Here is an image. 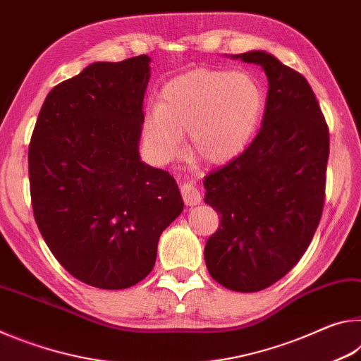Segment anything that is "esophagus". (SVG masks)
<instances>
[{
  "label": "esophagus",
  "mask_w": 361,
  "mask_h": 361,
  "mask_svg": "<svg viewBox=\"0 0 361 361\" xmlns=\"http://www.w3.org/2000/svg\"><path fill=\"white\" fill-rule=\"evenodd\" d=\"M181 195L185 199L186 205H197L202 202V195H200L199 188L195 186V183L188 181L181 185Z\"/></svg>",
  "instance_id": "1"
}]
</instances>
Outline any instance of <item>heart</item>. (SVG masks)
<instances>
[{
  "label": "heart",
  "instance_id": "obj_1",
  "mask_svg": "<svg viewBox=\"0 0 361 361\" xmlns=\"http://www.w3.org/2000/svg\"><path fill=\"white\" fill-rule=\"evenodd\" d=\"M266 94L256 78L226 70H194L164 85L159 105L146 108L143 137L152 156L169 162L189 132L192 154L226 164L252 142L264 113Z\"/></svg>",
  "mask_w": 361,
  "mask_h": 361
}]
</instances>
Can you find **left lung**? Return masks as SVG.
Segmentation results:
<instances>
[{"mask_svg": "<svg viewBox=\"0 0 361 361\" xmlns=\"http://www.w3.org/2000/svg\"><path fill=\"white\" fill-rule=\"evenodd\" d=\"M231 57L264 70L266 111L248 148L205 176L204 200L221 219L204 256L219 285L253 293L286 276L312 240L325 202L329 133L301 73L262 51Z\"/></svg>", "mask_w": 361, "mask_h": 361, "instance_id": "8db88e82", "label": "left lung"}]
</instances>
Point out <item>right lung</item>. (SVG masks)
<instances>
[{
	"label": "right lung",
	"instance_id": "add662e5",
	"mask_svg": "<svg viewBox=\"0 0 361 361\" xmlns=\"http://www.w3.org/2000/svg\"><path fill=\"white\" fill-rule=\"evenodd\" d=\"M148 56L95 62L47 94L28 148L33 215L73 277L124 290L152 271L183 212L175 178L140 159Z\"/></svg>",
	"mask_w": 361,
	"mask_h": 361
}]
</instances>
